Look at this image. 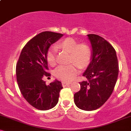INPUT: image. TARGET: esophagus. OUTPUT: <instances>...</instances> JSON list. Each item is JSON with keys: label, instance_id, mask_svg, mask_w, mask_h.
Here are the masks:
<instances>
[{"label": "esophagus", "instance_id": "esophagus-1", "mask_svg": "<svg viewBox=\"0 0 131 131\" xmlns=\"http://www.w3.org/2000/svg\"><path fill=\"white\" fill-rule=\"evenodd\" d=\"M70 83H69V82H62V85L63 87H66L68 85H69Z\"/></svg>", "mask_w": 131, "mask_h": 131}]
</instances>
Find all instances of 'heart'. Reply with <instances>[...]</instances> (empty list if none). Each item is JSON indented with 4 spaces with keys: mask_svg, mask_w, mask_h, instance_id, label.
I'll list each match as a JSON object with an SVG mask.
<instances>
[{
    "mask_svg": "<svg viewBox=\"0 0 131 131\" xmlns=\"http://www.w3.org/2000/svg\"><path fill=\"white\" fill-rule=\"evenodd\" d=\"M57 47L70 53L69 62L73 63L68 66H60L55 70V75L59 79L63 81H71L79 72L78 67L80 69H84L90 63L91 51L86 44L78 43L75 39L68 37L58 43ZM46 60L52 67L56 66V49L55 48H52L48 51Z\"/></svg>",
    "mask_w": 131,
    "mask_h": 131,
    "instance_id": "1",
    "label": "heart"
}]
</instances>
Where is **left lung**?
<instances>
[{"instance_id": "8db88e82", "label": "left lung", "mask_w": 131, "mask_h": 131, "mask_svg": "<svg viewBox=\"0 0 131 131\" xmlns=\"http://www.w3.org/2000/svg\"><path fill=\"white\" fill-rule=\"evenodd\" d=\"M92 46L91 61L83 73L87 80L79 82L80 89L74 95L79 108L92 111L101 107L114 90L119 64L116 51L110 43L100 36L88 35Z\"/></svg>"}]
</instances>
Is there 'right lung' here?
I'll use <instances>...</instances> for the list:
<instances>
[{"mask_svg": "<svg viewBox=\"0 0 131 131\" xmlns=\"http://www.w3.org/2000/svg\"><path fill=\"white\" fill-rule=\"evenodd\" d=\"M62 36L52 31L38 34L24 46L17 62L16 75L19 90L26 101L38 110H47L54 107L63 88L58 80L46 85L43 80L45 76H51L46 60L49 48Z\"/></svg>", "mask_w": 131, "mask_h": 131, "instance_id": "add662e5", "label": "right lung"}]
</instances>
